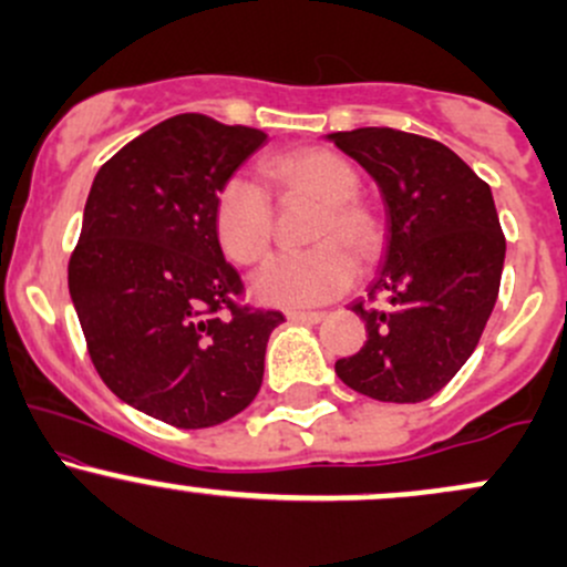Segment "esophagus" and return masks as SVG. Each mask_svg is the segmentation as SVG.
I'll return each mask as SVG.
<instances>
[{
  "label": "esophagus",
  "mask_w": 567,
  "mask_h": 567,
  "mask_svg": "<svg viewBox=\"0 0 567 567\" xmlns=\"http://www.w3.org/2000/svg\"><path fill=\"white\" fill-rule=\"evenodd\" d=\"M290 322H303V324H317L324 320L322 311H288Z\"/></svg>",
  "instance_id": "obj_1"
}]
</instances>
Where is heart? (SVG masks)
Masks as SVG:
<instances>
[{
  "label": "heart",
  "instance_id": "b5f03b06",
  "mask_svg": "<svg viewBox=\"0 0 567 567\" xmlns=\"http://www.w3.org/2000/svg\"><path fill=\"white\" fill-rule=\"evenodd\" d=\"M264 173L282 188L306 192L322 202L311 234L320 245L282 252L264 264L250 282L252 296L279 309H309L333 301L357 277V261L348 247L360 258H373L381 245L379 218L354 199L360 175L351 162L328 148H296L266 157ZM213 224L231 261H261L275 231L269 194L250 175H229L213 202Z\"/></svg>",
  "mask_w": 567,
  "mask_h": 567
}]
</instances>
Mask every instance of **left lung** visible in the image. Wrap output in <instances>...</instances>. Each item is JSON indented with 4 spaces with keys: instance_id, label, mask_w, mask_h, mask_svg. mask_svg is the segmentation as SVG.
Listing matches in <instances>:
<instances>
[{
    "instance_id": "obj_1",
    "label": "left lung",
    "mask_w": 567,
    "mask_h": 567,
    "mask_svg": "<svg viewBox=\"0 0 567 567\" xmlns=\"http://www.w3.org/2000/svg\"><path fill=\"white\" fill-rule=\"evenodd\" d=\"M379 186L386 247L368 296L351 303L368 341L338 379L381 402L429 400L470 360L498 298L506 239L491 186L424 135L360 127L324 135Z\"/></svg>"
}]
</instances>
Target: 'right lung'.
<instances>
[{"label":"right lung","mask_w":567,"mask_h":567,"mask_svg":"<svg viewBox=\"0 0 567 567\" xmlns=\"http://www.w3.org/2000/svg\"><path fill=\"white\" fill-rule=\"evenodd\" d=\"M266 133L178 114L95 175L69 261L90 360L130 408L178 429L229 421L256 400L279 311L239 306L213 202Z\"/></svg>","instance_id":"1"}]
</instances>
